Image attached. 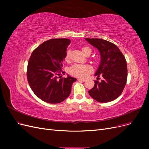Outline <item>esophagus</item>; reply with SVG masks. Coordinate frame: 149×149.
<instances>
[{
    "label": "esophagus",
    "mask_w": 149,
    "mask_h": 149,
    "mask_svg": "<svg viewBox=\"0 0 149 149\" xmlns=\"http://www.w3.org/2000/svg\"><path fill=\"white\" fill-rule=\"evenodd\" d=\"M78 81H81V82H84V81H86V79H81V78H78Z\"/></svg>",
    "instance_id": "34e87169"
}]
</instances>
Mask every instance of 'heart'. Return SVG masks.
<instances>
[{"label": "heart", "instance_id": "obj_1", "mask_svg": "<svg viewBox=\"0 0 149 149\" xmlns=\"http://www.w3.org/2000/svg\"><path fill=\"white\" fill-rule=\"evenodd\" d=\"M83 53L86 56H89L91 54V49L88 47H83L81 48ZM71 50H67L65 56V61L70 62ZM93 71V68L90 65H78L75 64L71 66L69 69V73L72 76L78 78H86Z\"/></svg>", "mask_w": 149, "mask_h": 149}]
</instances>
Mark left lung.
<instances>
[{
    "label": "left lung",
    "mask_w": 149,
    "mask_h": 149,
    "mask_svg": "<svg viewBox=\"0 0 149 149\" xmlns=\"http://www.w3.org/2000/svg\"><path fill=\"white\" fill-rule=\"evenodd\" d=\"M86 40L98 49L101 54V63L95 76L97 78L94 87L88 91L94 100L107 102L118 98L123 93L127 79V63L123 54L116 45L105 40L86 38Z\"/></svg>",
    "instance_id": "obj_1"
}]
</instances>
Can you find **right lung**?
Returning <instances> with one entry per match:
<instances>
[{"label": "right lung", "mask_w": 149, "mask_h": 149, "mask_svg": "<svg viewBox=\"0 0 149 149\" xmlns=\"http://www.w3.org/2000/svg\"><path fill=\"white\" fill-rule=\"evenodd\" d=\"M70 40L53 38L36 48L29 58L26 77L33 92L42 101L50 103L61 102L69 96L71 86L76 79L69 75L59 76L63 71L68 45Z\"/></svg>", "instance_id": "right-lung-1"}]
</instances>
